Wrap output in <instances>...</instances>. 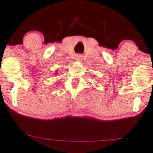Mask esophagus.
I'll return each mask as SVG.
<instances>
[{"mask_svg":"<svg viewBox=\"0 0 153 153\" xmlns=\"http://www.w3.org/2000/svg\"><path fill=\"white\" fill-rule=\"evenodd\" d=\"M82 58H83V56L81 55H76V61H82Z\"/></svg>","mask_w":153,"mask_h":153,"instance_id":"esophagus-1","label":"esophagus"}]
</instances>
